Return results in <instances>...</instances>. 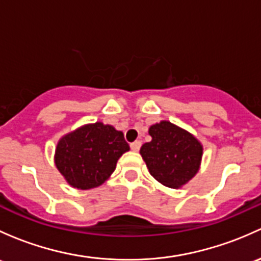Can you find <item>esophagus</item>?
I'll list each match as a JSON object with an SVG mask.
<instances>
[{
    "label": "esophagus",
    "instance_id": "esophagus-1",
    "mask_svg": "<svg viewBox=\"0 0 261 261\" xmlns=\"http://www.w3.org/2000/svg\"><path fill=\"white\" fill-rule=\"evenodd\" d=\"M140 146H141V141H139V140L134 141V143L130 144V147H131V150H133V151H139Z\"/></svg>",
    "mask_w": 261,
    "mask_h": 261
}]
</instances>
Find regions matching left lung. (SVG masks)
<instances>
[{
	"mask_svg": "<svg viewBox=\"0 0 261 261\" xmlns=\"http://www.w3.org/2000/svg\"><path fill=\"white\" fill-rule=\"evenodd\" d=\"M151 141L145 143L140 154L149 173L163 186L180 188L198 173L203 145L189 131L163 120L149 127Z\"/></svg>",
	"mask_w": 261,
	"mask_h": 261,
	"instance_id": "left-lung-1",
	"label": "left lung"
}]
</instances>
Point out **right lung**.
<instances>
[{"instance_id":"obj_1","label":"right lung","mask_w":261,"mask_h":261,"mask_svg":"<svg viewBox=\"0 0 261 261\" xmlns=\"http://www.w3.org/2000/svg\"><path fill=\"white\" fill-rule=\"evenodd\" d=\"M128 150L122 131L103 122L86 123L59 139L54 163L70 187L86 191L109 179Z\"/></svg>"}]
</instances>
